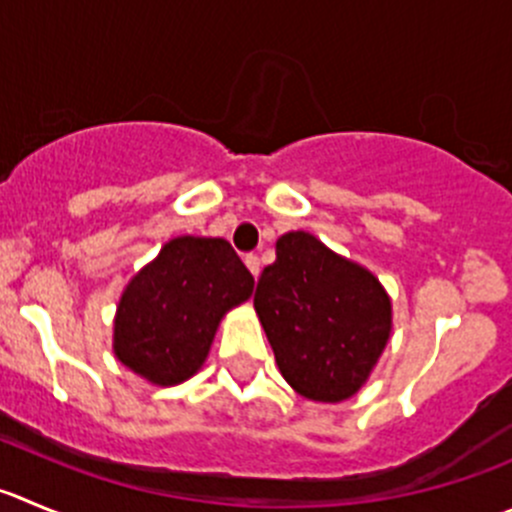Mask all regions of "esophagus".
I'll return each instance as SVG.
<instances>
[{"mask_svg":"<svg viewBox=\"0 0 512 512\" xmlns=\"http://www.w3.org/2000/svg\"><path fill=\"white\" fill-rule=\"evenodd\" d=\"M246 266H248V271H251L253 276H259L261 274V261H259V256H256V253H246Z\"/></svg>","mask_w":512,"mask_h":512,"instance_id":"34e87169","label":"esophagus"}]
</instances>
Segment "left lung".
<instances>
[{"label": "left lung", "mask_w": 512, "mask_h": 512, "mask_svg": "<svg viewBox=\"0 0 512 512\" xmlns=\"http://www.w3.org/2000/svg\"><path fill=\"white\" fill-rule=\"evenodd\" d=\"M253 306L284 379L314 402L357 394L392 332V301L377 276L306 231L276 241Z\"/></svg>", "instance_id": "8db88e82"}]
</instances>
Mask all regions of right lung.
Returning a JSON list of instances; mask_svg holds the SVG:
<instances>
[{
	"label": "right lung",
	"mask_w": 512,
	"mask_h": 512,
	"mask_svg": "<svg viewBox=\"0 0 512 512\" xmlns=\"http://www.w3.org/2000/svg\"><path fill=\"white\" fill-rule=\"evenodd\" d=\"M251 291V271L226 238H173L120 296L115 357L158 387L186 382L206 362L226 311Z\"/></svg>",
	"instance_id": "1"
}]
</instances>
